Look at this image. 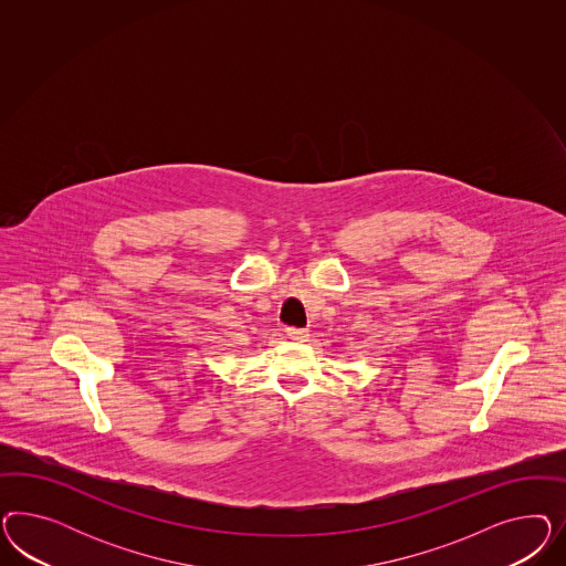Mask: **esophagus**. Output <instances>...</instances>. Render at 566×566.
<instances>
[{
  "label": "esophagus",
  "instance_id": "34e87169",
  "mask_svg": "<svg viewBox=\"0 0 566 566\" xmlns=\"http://www.w3.org/2000/svg\"><path fill=\"white\" fill-rule=\"evenodd\" d=\"M286 334L294 343H305L308 338V329H303V327H289Z\"/></svg>",
  "mask_w": 566,
  "mask_h": 566
}]
</instances>
